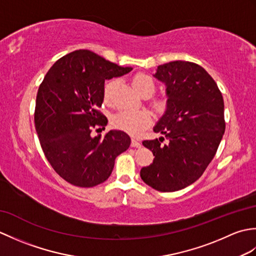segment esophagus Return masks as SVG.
Returning a JSON list of instances; mask_svg holds the SVG:
<instances>
[{"label": "esophagus", "mask_w": 256, "mask_h": 256, "mask_svg": "<svg viewBox=\"0 0 256 256\" xmlns=\"http://www.w3.org/2000/svg\"><path fill=\"white\" fill-rule=\"evenodd\" d=\"M131 146H132V148H140V142L136 138H132Z\"/></svg>", "instance_id": "obj_1"}]
</instances>
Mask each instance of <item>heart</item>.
<instances>
[{
  "instance_id": "b5f03b06",
  "label": "heart",
  "mask_w": 256,
  "mask_h": 256,
  "mask_svg": "<svg viewBox=\"0 0 256 256\" xmlns=\"http://www.w3.org/2000/svg\"><path fill=\"white\" fill-rule=\"evenodd\" d=\"M132 84L134 89L142 96H150L155 90L154 80L148 74L142 72L134 76L132 79ZM114 86H116V80H110L106 84L104 90H103V100L106 103H111ZM153 104L157 110H162V108H165L166 101L160 98V99L154 100ZM112 124L116 128L122 130L124 132L136 135L150 124V116L148 111L126 108V110L120 111L113 116Z\"/></svg>"
}]
</instances>
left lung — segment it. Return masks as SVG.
<instances>
[{"mask_svg": "<svg viewBox=\"0 0 256 256\" xmlns=\"http://www.w3.org/2000/svg\"><path fill=\"white\" fill-rule=\"evenodd\" d=\"M154 77L166 86V111L154 126L165 138L143 142L155 158L140 170V178L170 192L194 184L214 157L226 130L224 103L216 81L194 62L160 64Z\"/></svg>", "mask_w": 256, "mask_h": 256, "instance_id": "obj_1", "label": "left lung"}]
</instances>
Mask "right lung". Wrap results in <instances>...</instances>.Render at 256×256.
Instances as JSON below:
<instances>
[{"instance_id": "obj_1", "label": "right lung", "mask_w": 256, "mask_h": 256, "mask_svg": "<svg viewBox=\"0 0 256 256\" xmlns=\"http://www.w3.org/2000/svg\"><path fill=\"white\" fill-rule=\"evenodd\" d=\"M131 70L80 50L54 64L40 86L34 121L40 146L55 172L74 186L106 182L116 157L130 148L131 138L123 131L104 136L92 131L102 132L108 123L99 111L104 81Z\"/></svg>"}]
</instances>
